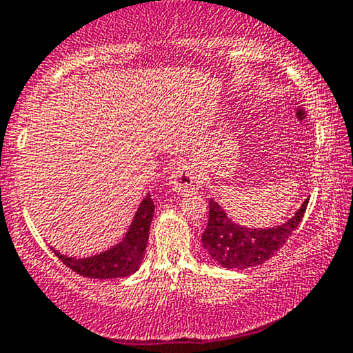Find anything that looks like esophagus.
Returning a JSON list of instances; mask_svg holds the SVG:
<instances>
[{
    "mask_svg": "<svg viewBox=\"0 0 353 353\" xmlns=\"http://www.w3.org/2000/svg\"><path fill=\"white\" fill-rule=\"evenodd\" d=\"M168 185L178 195H187V193L196 192L201 185V178L193 168V165L181 161L172 170V175L168 178Z\"/></svg>",
    "mask_w": 353,
    "mask_h": 353,
    "instance_id": "obj_1",
    "label": "esophagus"
}]
</instances>
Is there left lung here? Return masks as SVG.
<instances>
[{"label":"left lung","instance_id":"obj_1","mask_svg":"<svg viewBox=\"0 0 353 353\" xmlns=\"http://www.w3.org/2000/svg\"><path fill=\"white\" fill-rule=\"evenodd\" d=\"M308 198L295 215L285 223L267 228H250L239 225L228 216L219 201L210 198L208 225L201 235V243L210 259L228 270H245L267 262L287 243L294 230L303 219Z\"/></svg>","mask_w":353,"mask_h":353}]
</instances>
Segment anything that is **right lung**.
Masks as SVG:
<instances>
[{
    "label": "right lung",
    "mask_w": 353,
    "mask_h": 353,
    "mask_svg": "<svg viewBox=\"0 0 353 353\" xmlns=\"http://www.w3.org/2000/svg\"><path fill=\"white\" fill-rule=\"evenodd\" d=\"M153 213H155V203H153L152 195H146L134 213L132 225L126 230L123 239L108 250L91 256H83V259L63 255L54 248L53 252L66 267L77 272L78 275L98 280L125 279L137 272L143 262Z\"/></svg>",
    "instance_id": "1"
}]
</instances>
